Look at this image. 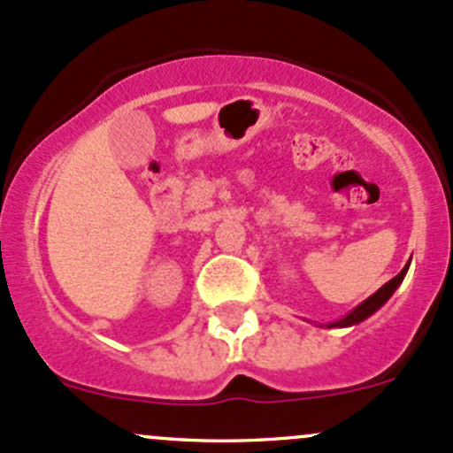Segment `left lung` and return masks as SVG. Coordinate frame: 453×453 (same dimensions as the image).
<instances>
[{"label":"left lung","instance_id":"left-lung-1","mask_svg":"<svg viewBox=\"0 0 453 453\" xmlns=\"http://www.w3.org/2000/svg\"><path fill=\"white\" fill-rule=\"evenodd\" d=\"M405 273H408V265H405V268L401 270V273L397 274V277H395V279H390L388 283H384V286H381L380 290L375 292V295H372V296H368L366 301L362 303V305H357L356 310L351 311V314H347V316H344V319L335 320V323L327 325V327H349V325H357V323H362V320L368 319V316H371L372 311H377V310H380V307L384 305V303L388 301L390 296H393V292L397 290V286H399V283L403 281Z\"/></svg>","mask_w":453,"mask_h":453}]
</instances>
